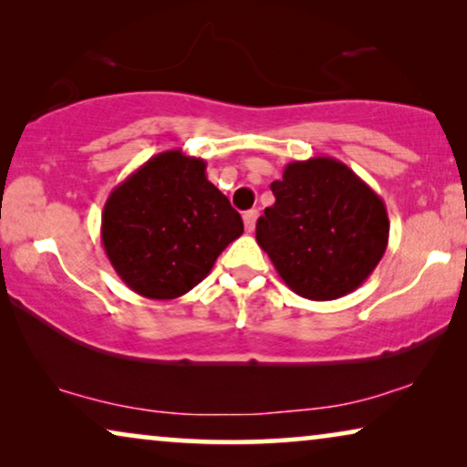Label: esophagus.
<instances>
[{
  "mask_svg": "<svg viewBox=\"0 0 467 467\" xmlns=\"http://www.w3.org/2000/svg\"><path fill=\"white\" fill-rule=\"evenodd\" d=\"M257 216H259L257 210H248V213H244V227L248 234H253L254 223H257Z\"/></svg>",
  "mask_w": 467,
  "mask_h": 467,
  "instance_id": "obj_1",
  "label": "esophagus"
}]
</instances>
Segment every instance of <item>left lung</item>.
I'll list each match as a JSON object with an SVG mask.
<instances>
[{"mask_svg":"<svg viewBox=\"0 0 467 467\" xmlns=\"http://www.w3.org/2000/svg\"><path fill=\"white\" fill-rule=\"evenodd\" d=\"M274 206L257 221V244L297 296L329 302L366 283L389 242L385 202L331 157L286 163L270 184Z\"/></svg>","mask_w":467,"mask_h":467,"instance_id":"left-lung-1","label":"left lung"}]
</instances>
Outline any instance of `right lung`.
Returning a JSON list of instances; mask_svg holds the SVG:
<instances>
[{
	"label": "right lung",
	"mask_w": 467,
	"mask_h": 467,
	"mask_svg": "<svg viewBox=\"0 0 467 467\" xmlns=\"http://www.w3.org/2000/svg\"><path fill=\"white\" fill-rule=\"evenodd\" d=\"M240 214L206 178V161L165 150L112 189L101 213V244L120 280L149 299H174L200 285Z\"/></svg>",
	"instance_id": "obj_1"
}]
</instances>
